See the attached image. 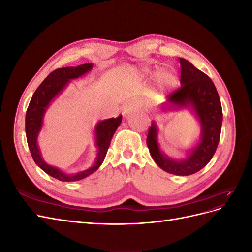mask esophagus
I'll list each match as a JSON object with an SVG mask.
<instances>
[{
    "label": "esophagus",
    "instance_id": "obj_1",
    "mask_svg": "<svg viewBox=\"0 0 252 252\" xmlns=\"http://www.w3.org/2000/svg\"><path fill=\"white\" fill-rule=\"evenodd\" d=\"M143 108V104L140 100H132L129 103H127L123 107V116L127 117L128 114H130L133 111H138Z\"/></svg>",
    "mask_w": 252,
    "mask_h": 252
}]
</instances>
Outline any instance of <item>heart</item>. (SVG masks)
Instances as JSON below:
<instances>
[{"instance_id": "1", "label": "heart", "mask_w": 252, "mask_h": 252, "mask_svg": "<svg viewBox=\"0 0 252 252\" xmlns=\"http://www.w3.org/2000/svg\"><path fill=\"white\" fill-rule=\"evenodd\" d=\"M142 72L144 75L151 77V75L155 73V70L151 69V68H144ZM177 80L178 78L175 71L173 69H170V68H166V69H163L158 73L157 79H156V85L158 88L169 89L175 85Z\"/></svg>"}]
</instances>
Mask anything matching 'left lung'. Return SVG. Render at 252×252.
I'll return each mask as SVG.
<instances>
[{"label": "left lung", "instance_id": "obj_1", "mask_svg": "<svg viewBox=\"0 0 252 252\" xmlns=\"http://www.w3.org/2000/svg\"><path fill=\"white\" fill-rule=\"evenodd\" d=\"M180 65L181 87L167 96L162 109L189 110L201 126L200 139L192 148L186 150L184 158H170L159 147L158 128L152 121L147 146L158 167L166 172L184 177L204 168L215 155L220 136L223 111L218 90L208 75L185 59L180 58Z\"/></svg>", "mask_w": 252, "mask_h": 252}]
</instances>
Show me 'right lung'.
Returning a JSON list of instances; mask_svg holds the SVG:
<instances>
[{
    "label": "right lung",
    "instance_id": "right-lung-1",
    "mask_svg": "<svg viewBox=\"0 0 252 252\" xmlns=\"http://www.w3.org/2000/svg\"><path fill=\"white\" fill-rule=\"evenodd\" d=\"M93 66L94 64L88 63L82 64L77 67L59 68V69L52 71L34 91L27 108L25 130L28 147L33 161L50 177L62 182H74L82 180L98 169V167L102 165L104 161L106 154H107L112 136L122 122V116H119L116 119L110 118L100 121L95 125L94 141L96 147V158L94 159V163L86 170L71 174L66 173L57 168V167L47 164L42 158L41 150L39 148V145H37V138H39V134L43 128L45 113H46L51 102H53V100L62 94L63 90L68 86L70 80L83 77L84 74L88 73L93 69Z\"/></svg>",
    "mask_w": 252,
    "mask_h": 252
}]
</instances>
